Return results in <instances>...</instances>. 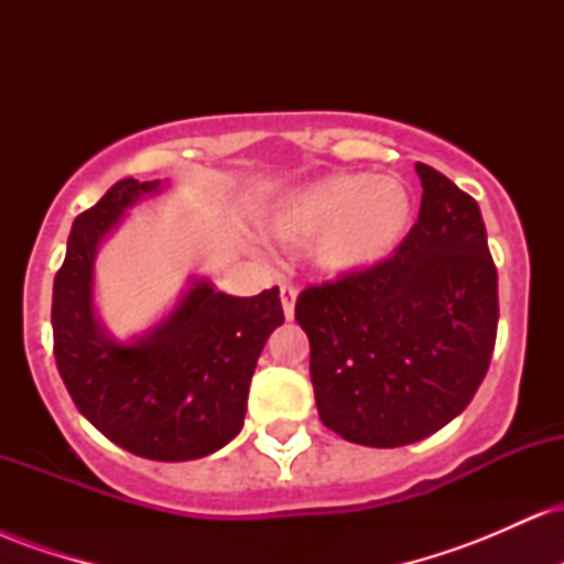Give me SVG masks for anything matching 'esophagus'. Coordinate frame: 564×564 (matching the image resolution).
<instances>
[{
  "label": "esophagus",
  "mask_w": 564,
  "mask_h": 564,
  "mask_svg": "<svg viewBox=\"0 0 564 564\" xmlns=\"http://www.w3.org/2000/svg\"><path fill=\"white\" fill-rule=\"evenodd\" d=\"M281 304H283V318L294 321V304H296V289L283 286L281 289Z\"/></svg>",
  "instance_id": "esophagus-1"
}]
</instances>
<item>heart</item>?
<instances>
[{"label":"heart","mask_w":564,"mask_h":564,"mask_svg":"<svg viewBox=\"0 0 564 564\" xmlns=\"http://www.w3.org/2000/svg\"><path fill=\"white\" fill-rule=\"evenodd\" d=\"M264 225L283 243L315 238L313 262L323 273L364 275L403 249L413 228V196L390 174H326L283 193Z\"/></svg>","instance_id":"1"}]
</instances>
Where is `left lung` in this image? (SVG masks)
I'll list each match as a JSON object with an SVG mask.
<instances>
[{"label":"left lung","mask_w":564,"mask_h":564,"mask_svg":"<svg viewBox=\"0 0 564 564\" xmlns=\"http://www.w3.org/2000/svg\"><path fill=\"white\" fill-rule=\"evenodd\" d=\"M416 174L422 209L403 249L296 300L321 422L368 448L416 443L453 422L496 345L498 275L480 206L432 166Z\"/></svg>","instance_id":"1"}]
</instances>
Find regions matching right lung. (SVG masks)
<instances>
[{"mask_svg": "<svg viewBox=\"0 0 564 564\" xmlns=\"http://www.w3.org/2000/svg\"><path fill=\"white\" fill-rule=\"evenodd\" d=\"M166 187L127 177L74 219L53 289L55 364L82 416L119 448L193 462L241 432L251 373L283 310L278 289L232 296L191 278L151 328L132 339L106 332L95 310L97 249L129 209Z\"/></svg>", "mask_w": 564, "mask_h": 564, "instance_id": "right-lung-1", "label": "right lung"}]
</instances>
